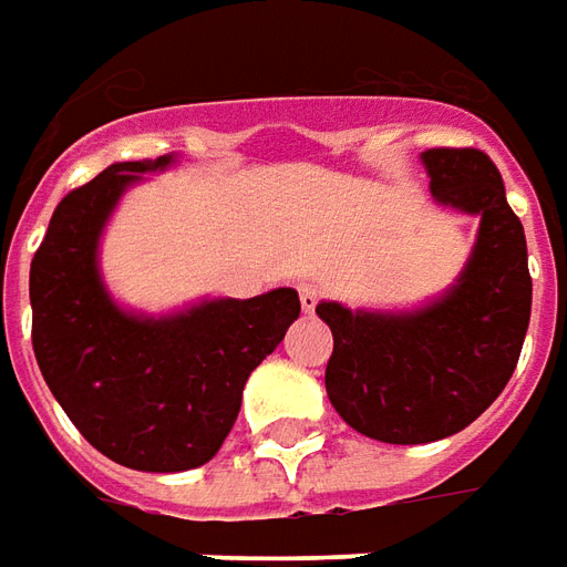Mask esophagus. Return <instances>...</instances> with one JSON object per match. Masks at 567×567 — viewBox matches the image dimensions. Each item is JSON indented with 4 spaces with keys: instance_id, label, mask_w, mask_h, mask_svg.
I'll use <instances>...</instances> for the list:
<instances>
[{
    "instance_id": "34e87169",
    "label": "esophagus",
    "mask_w": 567,
    "mask_h": 567,
    "mask_svg": "<svg viewBox=\"0 0 567 567\" xmlns=\"http://www.w3.org/2000/svg\"><path fill=\"white\" fill-rule=\"evenodd\" d=\"M323 290L318 287V284H299V299H302V308H306L308 315L318 308V302H321Z\"/></svg>"
}]
</instances>
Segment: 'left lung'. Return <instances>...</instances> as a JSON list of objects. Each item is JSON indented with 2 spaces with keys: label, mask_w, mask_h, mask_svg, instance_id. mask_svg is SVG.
<instances>
[{
  "label": "left lung",
  "mask_w": 567,
  "mask_h": 567,
  "mask_svg": "<svg viewBox=\"0 0 567 567\" xmlns=\"http://www.w3.org/2000/svg\"><path fill=\"white\" fill-rule=\"evenodd\" d=\"M423 166L435 203L482 218L460 280L416 311L318 306L333 330L330 404L385 444L447 439L478 420L513 377L530 321L528 244L497 166L475 147H432Z\"/></svg>",
  "instance_id": "obj_1"
}]
</instances>
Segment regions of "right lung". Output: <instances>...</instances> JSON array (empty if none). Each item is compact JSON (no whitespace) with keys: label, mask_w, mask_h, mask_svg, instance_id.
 <instances>
[{"label":"right lung","mask_w":567,"mask_h":567,"mask_svg":"<svg viewBox=\"0 0 567 567\" xmlns=\"http://www.w3.org/2000/svg\"><path fill=\"white\" fill-rule=\"evenodd\" d=\"M175 157L113 163L58 203L30 265L33 351L70 423L113 463L197 470L240 413L249 373L296 318L290 287L252 299H206L147 318L104 290L97 240L123 190Z\"/></svg>","instance_id":"1"}]
</instances>
